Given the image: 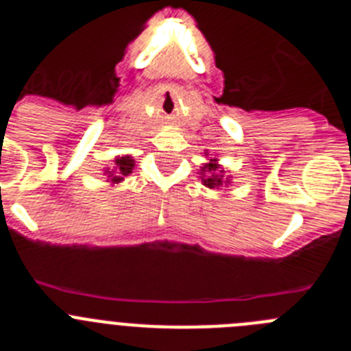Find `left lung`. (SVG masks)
<instances>
[{"instance_id":"obj_1","label":"left lung","mask_w":351,"mask_h":351,"mask_svg":"<svg viewBox=\"0 0 351 351\" xmlns=\"http://www.w3.org/2000/svg\"><path fill=\"white\" fill-rule=\"evenodd\" d=\"M200 176H202V182L210 188V190H219L221 186L230 184V179L225 178V170L218 165V160L214 158L209 163L200 167Z\"/></svg>"}]
</instances>
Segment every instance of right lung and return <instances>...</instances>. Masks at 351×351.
I'll list each match as a JSON object with an SVG mask.
<instances>
[{"label": "right lung", "mask_w": 351, "mask_h": 351, "mask_svg": "<svg viewBox=\"0 0 351 351\" xmlns=\"http://www.w3.org/2000/svg\"><path fill=\"white\" fill-rule=\"evenodd\" d=\"M133 167H135V160L128 154L125 156H117L112 161V165L105 169V176H107V182L110 184H117V182L125 181L126 176L133 172Z\"/></svg>", "instance_id": "1"}]
</instances>
